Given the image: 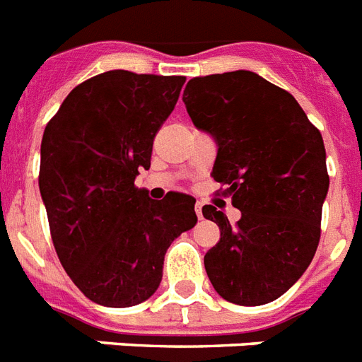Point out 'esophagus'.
I'll use <instances>...</instances> for the list:
<instances>
[{
    "label": "esophagus",
    "mask_w": 362,
    "mask_h": 362,
    "mask_svg": "<svg viewBox=\"0 0 362 362\" xmlns=\"http://www.w3.org/2000/svg\"><path fill=\"white\" fill-rule=\"evenodd\" d=\"M196 214H198V218L202 220L203 213H202V205H199V203H196Z\"/></svg>",
    "instance_id": "esophagus-1"
}]
</instances>
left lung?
Returning a JSON list of instances; mask_svg holds the SVG:
<instances>
[{
  "label": "left lung",
  "instance_id": "8db88e82",
  "mask_svg": "<svg viewBox=\"0 0 362 362\" xmlns=\"http://www.w3.org/2000/svg\"><path fill=\"white\" fill-rule=\"evenodd\" d=\"M192 124L218 146L214 181L242 213L237 228L213 205L220 242L205 253L214 291L237 305H264L294 285L320 240L329 190L325 148L294 95L255 71L194 77L183 94Z\"/></svg>",
  "mask_w": 362,
  "mask_h": 362
}]
</instances>
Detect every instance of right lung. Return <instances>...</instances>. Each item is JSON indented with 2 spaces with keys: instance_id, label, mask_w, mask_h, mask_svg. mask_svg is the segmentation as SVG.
<instances>
[{
  "instance_id": "right-lung-1",
  "label": "right lung",
  "mask_w": 362,
  "mask_h": 362,
  "mask_svg": "<svg viewBox=\"0 0 362 362\" xmlns=\"http://www.w3.org/2000/svg\"><path fill=\"white\" fill-rule=\"evenodd\" d=\"M183 85L181 76L105 71L76 86L46 125L38 187L53 246L94 303L120 309L151 298L166 250L198 222L192 196L157 202L134 187Z\"/></svg>"
}]
</instances>
